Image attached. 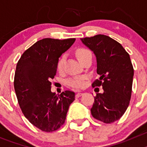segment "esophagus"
Here are the masks:
<instances>
[{"mask_svg":"<svg viewBox=\"0 0 147 147\" xmlns=\"http://www.w3.org/2000/svg\"><path fill=\"white\" fill-rule=\"evenodd\" d=\"M82 95H83L82 93H77L76 94V98H79V97H80L81 96H82Z\"/></svg>","mask_w":147,"mask_h":147,"instance_id":"obj_1","label":"esophagus"}]
</instances>
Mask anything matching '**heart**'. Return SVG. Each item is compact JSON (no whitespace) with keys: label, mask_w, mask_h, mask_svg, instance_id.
I'll list each match as a JSON object with an SVG mask.
<instances>
[{"label":"heart","mask_w":147,"mask_h":147,"mask_svg":"<svg viewBox=\"0 0 147 147\" xmlns=\"http://www.w3.org/2000/svg\"><path fill=\"white\" fill-rule=\"evenodd\" d=\"M76 55L77 57V59H79V61L81 63L85 60H86L87 59H88V58L92 57L91 52L88 49H83V48L77 49L76 52ZM64 61L65 56L63 55L59 58L57 62V69L58 71H61L62 70ZM85 78L84 76H78V77L71 78V79H68L67 80V85H69V86L72 87V88L79 89V88H83V87L85 86Z\"/></svg>","instance_id":"b5f03b06"}]
</instances>
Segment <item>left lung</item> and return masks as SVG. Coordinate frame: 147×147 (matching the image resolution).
<instances>
[{
    "label": "left lung",
    "mask_w": 147,
    "mask_h": 147,
    "mask_svg": "<svg viewBox=\"0 0 147 147\" xmlns=\"http://www.w3.org/2000/svg\"><path fill=\"white\" fill-rule=\"evenodd\" d=\"M81 41L96 57L97 74L93 87L102 85V93H96L90 109L93 117L106 124L119 120L129 106L134 70L129 54L111 37L97 34Z\"/></svg>",
    "instance_id": "8db88e82"
}]
</instances>
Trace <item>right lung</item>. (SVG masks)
Masks as SVG:
<instances>
[{"mask_svg":"<svg viewBox=\"0 0 147 147\" xmlns=\"http://www.w3.org/2000/svg\"><path fill=\"white\" fill-rule=\"evenodd\" d=\"M75 40H39L22 54L17 64L14 87L20 109L30 123L44 132H54L64 124L75 99L73 91L60 95L51 91L59 58Z\"/></svg>","mask_w":147,"mask_h":147,"instance_id":"obj_1","label":"right lung"}]
</instances>
